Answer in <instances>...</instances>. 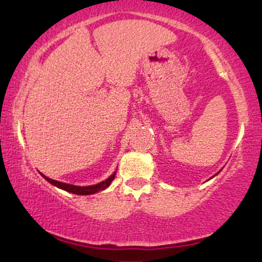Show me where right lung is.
Returning a JSON list of instances; mask_svg holds the SVG:
<instances>
[{
  "mask_svg": "<svg viewBox=\"0 0 262 262\" xmlns=\"http://www.w3.org/2000/svg\"><path fill=\"white\" fill-rule=\"evenodd\" d=\"M40 175L43 176L49 183L54 184V186H56L57 188H61V189H63L66 191H69V193H73V194H76V195H91V194L98 193V191L104 190L105 188L109 187L110 183L113 182V180L115 179V175H116V172H114L113 175L109 177V179L103 181V182L97 183V184H95V186H87V187H80V186H74V184L58 182V181L51 180V179H49V177L44 176L43 173H40Z\"/></svg>",
  "mask_w": 262,
  "mask_h": 262,
  "instance_id": "right-lung-1",
  "label": "right lung"
}]
</instances>
